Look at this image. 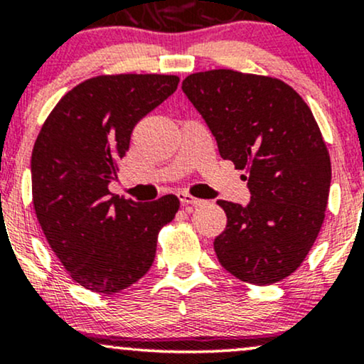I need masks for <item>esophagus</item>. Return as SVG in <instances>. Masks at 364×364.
Segmentation results:
<instances>
[{
	"label": "esophagus",
	"instance_id": "34e87169",
	"mask_svg": "<svg viewBox=\"0 0 364 364\" xmlns=\"http://www.w3.org/2000/svg\"><path fill=\"white\" fill-rule=\"evenodd\" d=\"M179 202H181V205H200V203H203V200L200 198H195V196H191L190 193H179L178 195Z\"/></svg>",
	"mask_w": 364,
	"mask_h": 364
}]
</instances>
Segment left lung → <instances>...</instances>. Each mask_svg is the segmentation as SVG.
<instances>
[{
  "instance_id": "obj_1",
  "label": "left lung",
  "mask_w": 364,
  "mask_h": 364,
  "mask_svg": "<svg viewBox=\"0 0 364 364\" xmlns=\"http://www.w3.org/2000/svg\"><path fill=\"white\" fill-rule=\"evenodd\" d=\"M181 87L252 193L245 207L217 202L228 215L214 241L220 265L255 286L282 281L306 258L328 202L330 156L311 109L279 78L235 70L193 73Z\"/></svg>"
}]
</instances>
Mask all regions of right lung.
Masks as SVG:
<instances>
[{
	"instance_id": "right-lung-1",
	"label": "right lung",
	"mask_w": 364,
	"mask_h": 364,
	"mask_svg": "<svg viewBox=\"0 0 364 364\" xmlns=\"http://www.w3.org/2000/svg\"><path fill=\"white\" fill-rule=\"evenodd\" d=\"M176 75H99L54 106L32 150V203L43 232L70 277L112 294L144 277L159 231L179 200L139 203L107 190L135 124L178 89Z\"/></svg>"
}]
</instances>
